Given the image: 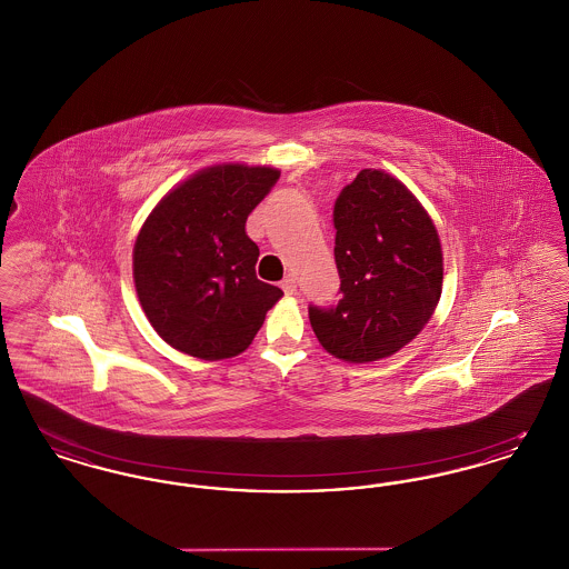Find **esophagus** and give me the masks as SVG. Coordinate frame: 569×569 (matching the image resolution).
Returning a JSON list of instances; mask_svg holds the SVG:
<instances>
[{"instance_id": "esophagus-1", "label": "esophagus", "mask_w": 569, "mask_h": 569, "mask_svg": "<svg viewBox=\"0 0 569 569\" xmlns=\"http://www.w3.org/2000/svg\"><path fill=\"white\" fill-rule=\"evenodd\" d=\"M281 290L286 295H297V277L295 274H288L283 281H281Z\"/></svg>"}]
</instances>
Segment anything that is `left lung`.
<instances>
[{"instance_id": "8db88e82", "label": "left lung", "mask_w": 569, "mask_h": 569, "mask_svg": "<svg viewBox=\"0 0 569 569\" xmlns=\"http://www.w3.org/2000/svg\"><path fill=\"white\" fill-rule=\"evenodd\" d=\"M332 221L341 298L309 305L318 341L348 362L399 352L441 297L443 258L431 217L401 181L365 168L335 200Z\"/></svg>"}]
</instances>
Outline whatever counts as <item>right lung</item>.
<instances>
[{
	"label": "right lung",
	"mask_w": 569,
	"mask_h": 569,
	"mask_svg": "<svg viewBox=\"0 0 569 569\" xmlns=\"http://www.w3.org/2000/svg\"><path fill=\"white\" fill-rule=\"evenodd\" d=\"M279 179L264 166L221 163L166 193L134 244L138 300L166 343L202 360L247 350L283 292L256 277L244 223Z\"/></svg>",
	"instance_id": "add662e5"
}]
</instances>
